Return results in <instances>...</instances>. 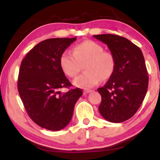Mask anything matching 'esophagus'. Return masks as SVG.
Segmentation results:
<instances>
[{
    "label": "esophagus",
    "mask_w": 160,
    "mask_h": 160,
    "mask_svg": "<svg viewBox=\"0 0 160 160\" xmlns=\"http://www.w3.org/2000/svg\"><path fill=\"white\" fill-rule=\"evenodd\" d=\"M92 92V90H91V89H84V92L85 94H88L89 92Z\"/></svg>",
    "instance_id": "obj_1"
}]
</instances>
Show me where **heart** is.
<instances>
[{"instance_id": "heart-1", "label": "heart", "mask_w": 160, "mask_h": 160, "mask_svg": "<svg viewBox=\"0 0 160 160\" xmlns=\"http://www.w3.org/2000/svg\"><path fill=\"white\" fill-rule=\"evenodd\" d=\"M86 71L73 80L76 87L89 89L97 85L100 79H108L115 70V58L111 52L95 41L87 40L74 46L73 53L65 50L61 54L60 64L62 71L70 77H75L84 63Z\"/></svg>"}]
</instances>
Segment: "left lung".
Wrapping results in <instances>:
<instances>
[{
	"instance_id": "left-lung-1",
	"label": "left lung",
	"mask_w": 160,
	"mask_h": 160,
	"mask_svg": "<svg viewBox=\"0 0 160 160\" xmlns=\"http://www.w3.org/2000/svg\"><path fill=\"white\" fill-rule=\"evenodd\" d=\"M106 43L115 58V70L103 87L99 111L107 121L119 123L136 113L146 95L148 76L141 49L124 37L113 34L94 35Z\"/></svg>"
}]
</instances>
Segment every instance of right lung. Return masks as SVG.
I'll return each instance as SVG.
<instances>
[{
    "label": "right lung",
    "instance_id": "add662e5",
    "mask_svg": "<svg viewBox=\"0 0 160 160\" xmlns=\"http://www.w3.org/2000/svg\"><path fill=\"white\" fill-rule=\"evenodd\" d=\"M76 40V37L47 39L35 46L21 62L19 96L32 121L49 130H62L69 124L83 94L79 88L60 91L71 86L60 67V56Z\"/></svg>",
    "mask_w": 160,
    "mask_h": 160
}]
</instances>
